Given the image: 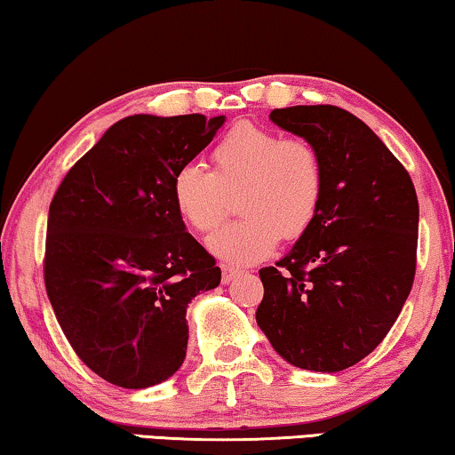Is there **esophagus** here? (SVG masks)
Here are the masks:
<instances>
[{
    "mask_svg": "<svg viewBox=\"0 0 455 455\" xmlns=\"http://www.w3.org/2000/svg\"><path fill=\"white\" fill-rule=\"evenodd\" d=\"M240 275H242V271L232 269V267H223V269H221V282L223 283L234 282V279H238Z\"/></svg>",
    "mask_w": 455,
    "mask_h": 455,
    "instance_id": "34e87169",
    "label": "esophagus"
}]
</instances>
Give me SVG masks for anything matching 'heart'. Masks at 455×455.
<instances>
[{
  "label": "heart",
  "instance_id": "obj_1",
  "mask_svg": "<svg viewBox=\"0 0 455 455\" xmlns=\"http://www.w3.org/2000/svg\"><path fill=\"white\" fill-rule=\"evenodd\" d=\"M213 170L196 164L178 167L172 198L195 232H211L228 213V195H238L242 220L207 240L223 263L246 267L275 251L279 238L296 240L319 213L325 173L319 153L302 139H279L273 130L242 122L217 142Z\"/></svg>",
  "mask_w": 455,
  "mask_h": 455
}]
</instances>
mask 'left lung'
Segmentation results:
<instances>
[{
	"instance_id": "left-lung-1",
	"label": "left lung",
	"mask_w": 455,
	"mask_h": 455,
	"mask_svg": "<svg viewBox=\"0 0 455 455\" xmlns=\"http://www.w3.org/2000/svg\"><path fill=\"white\" fill-rule=\"evenodd\" d=\"M319 153L325 190L313 226L259 271L260 331L285 363L339 372L381 344L412 290L419 198L383 140L335 105L273 109Z\"/></svg>"
}]
</instances>
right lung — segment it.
Instances as JSON below:
<instances>
[{
    "mask_svg": "<svg viewBox=\"0 0 455 455\" xmlns=\"http://www.w3.org/2000/svg\"><path fill=\"white\" fill-rule=\"evenodd\" d=\"M223 122L124 117L66 173L49 207V302L78 358L117 387H151L182 366L188 302L221 282L186 232L172 178Z\"/></svg>",
    "mask_w": 455,
    "mask_h": 455,
    "instance_id": "right-lung-1",
    "label": "right lung"
}]
</instances>
